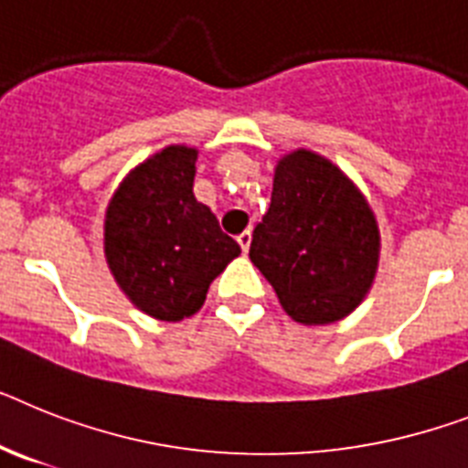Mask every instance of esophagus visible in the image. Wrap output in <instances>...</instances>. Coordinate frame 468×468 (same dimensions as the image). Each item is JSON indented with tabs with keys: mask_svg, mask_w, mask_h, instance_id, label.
Here are the masks:
<instances>
[{
	"mask_svg": "<svg viewBox=\"0 0 468 468\" xmlns=\"http://www.w3.org/2000/svg\"><path fill=\"white\" fill-rule=\"evenodd\" d=\"M250 239H253V234H250V229L241 231V234H239V237H237V241H239V246H241V250H243V253H249Z\"/></svg>",
	"mask_w": 468,
	"mask_h": 468,
	"instance_id": "obj_1",
	"label": "esophagus"
}]
</instances>
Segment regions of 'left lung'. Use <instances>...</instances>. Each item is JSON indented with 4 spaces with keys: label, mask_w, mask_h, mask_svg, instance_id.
<instances>
[{
    "label": "left lung",
    "mask_w": 468,
    "mask_h": 468,
    "mask_svg": "<svg viewBox=\"0 0 468 468\" xmlns=\"http://www.w3.org/2000/svg\"><path fill=\"white\" fill-rule=\"evenodd\" d=\"M378 250L368 203L332 162L296 150L277 165L249 258L296 323L327 325L354 311L376 277Z\"/></svg>",
    "instance_id": "left-lung-1"
}]
</instances>
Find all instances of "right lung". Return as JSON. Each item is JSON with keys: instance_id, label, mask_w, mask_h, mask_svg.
I'll use <instances>...</instances> for the list:
<instances>
[{"instance_id": "obj_1", "label": "right lung", "mask_w": 468, "mask_h": 468, "mask_svg": "<svg viewBox=\"0 0 468 468\" xmlns=\"http://www.w3.org/2000/svg\"><path fill=\"white\" fill-rule=\"evenodd\" d=\"M196 150L172 145L123 179L104 218V256L123 294L157 320L203 306L210 282L241 253L193 196Z\"/></svg>"}]
</instances>
